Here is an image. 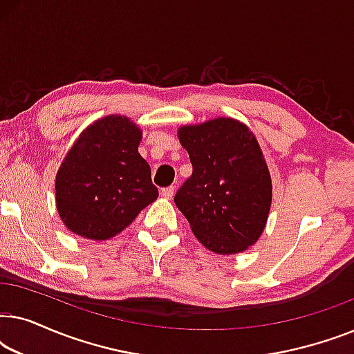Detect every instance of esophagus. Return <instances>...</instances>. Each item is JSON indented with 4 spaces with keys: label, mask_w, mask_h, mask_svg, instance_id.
I'll list each match as a JSON object with an SVG mask.
<instances>
[{
    "label": "esophagus",
    "mask_w": 354,
    "mask_h": 354,
    "mask_svg": "<svg viewBox=\"0 0 354 354\" xmlns=\"http://www.w3.org/2000/svg\"><path fill=\"white\" fill-rule=\"evenodd\" d=\"M174 193H176V188H174V187H166V188H162L161 195L166 198V200H171V198L174 196Z\"/></svg>",
    "instance_id": "esophagus-1"
}]
</instances>
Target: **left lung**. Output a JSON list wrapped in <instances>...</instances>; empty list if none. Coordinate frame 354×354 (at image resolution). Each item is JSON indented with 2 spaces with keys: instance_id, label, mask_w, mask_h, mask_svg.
<instances>
[{
  "instance_id": "1",
  "label": "left lung",
  "mask_w": 354,
  "mask_h": 354,
  "mask_svg": "<svg viewBox=\"0 0 354 354\" xmlns=\"http://www.w3.org/2000/svg\"><path fill=\"white\" fill-rule=\"evenodd\" d=\"M192 176L176 193V206L193 234L217 254L241 253L263 234L272 182L253 132L230 118L178 129Z\"/></svg>"
}]
</instances>
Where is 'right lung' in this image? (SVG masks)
<instances>
[{"label":"right lung","instance_id":"1","mask_svg":"<svg viewBox=\"0 0 354 354\" xmlns=\"http://www.w3.org/2000/svg\"><path fill=\"white\" fill-rule=\"evenodd\" d=\"M140 142L142 130L115 114L80 133L56 174V207L67 229L88 240H109L156 200Z\"/></svg>","mask_w":354,"mask_h":354}]
</instances>
